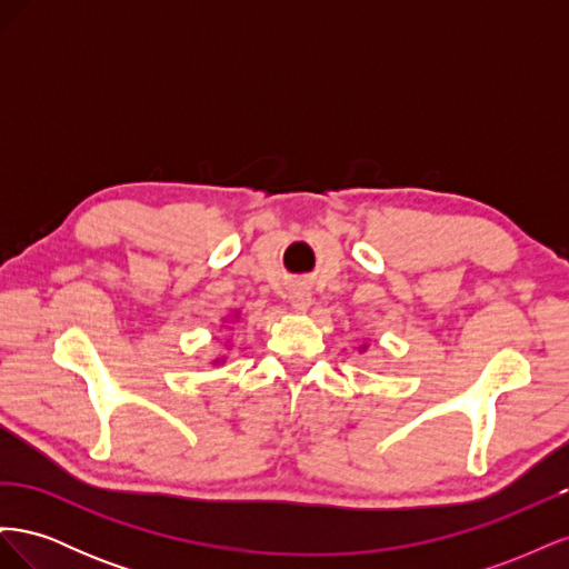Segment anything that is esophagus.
<instances>
[{"instance_id":"obj_1","label":"esophagus","mask_w":569,"mask_h":569,"mask_svg":"<svg viewBox=\"0 0 569 569\" xmlns=\"http://www.w3.org/2000/svg\"><path fill=\"white\" fill-rule=\"evenodd\" d=\"M289 303H291V308H295L297 313H306L308 308H311V303H313V295H311V289L308 287H291V291H289Z\"/></svg>"}]
</instances>
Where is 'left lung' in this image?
Returning <instances> with one entry per match:
<instances>
[{"label":"left lung","mask_w":569,"mask_h":569,"mask_svg":"<svg viewBox=\"0 0 569 569\" xmlns=\"http://www.w3.org/2000/svg\"><path fill=\"white\" fill-rule=\"evenodd\" d=\"M363 351H368V343H360V353H363Z\"/></svg>","instance_id":"obj_1"}]
</instances>
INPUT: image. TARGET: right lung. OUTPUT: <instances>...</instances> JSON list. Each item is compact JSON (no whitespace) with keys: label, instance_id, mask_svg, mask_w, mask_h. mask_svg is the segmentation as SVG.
Masks as SVG:
<instances>
[{"label":"right lung","instance_id":"obj_1","mask_svg":"<svg viewBox=\"0 0 569 569\" xmlns=\"http://www.w3.org/2000/svg\"><path fill=\"white\" fill-rule=\"evenodd\" d=\"M237 318H239V316L234 313V316H232V322H237ZM226 322H228V318H226ZM226 327H228V325H226ZM230 347H232V343L226 341V351H230ZM222 363H226V356H222V353H218V356L211 360V366H222Z\"/></svg>","mask_w":569,"mask_h":569}]
</instances>
